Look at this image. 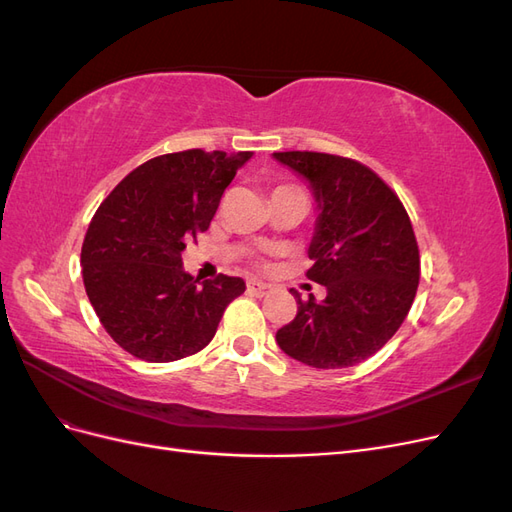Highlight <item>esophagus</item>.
Listing matches in <instances>:
<instances>
[{
	"instance_id": "esophagus-1",
	"label": "esophagus",
	"mask_w": 512,
	"mask_h": 512,
	"mask_svg": "<svg viewBox=\"0 0 512 512\" xmlns=\"http://www.w3.org/2000/svg\"><path fill=\"white\" fill-rule=\"evenodd\" d=\"M247 292L254 294V297H265V294L271 292V286L265 284V282H256V280H254V282L247 284Z\"/></svg>"
}]
</instances>
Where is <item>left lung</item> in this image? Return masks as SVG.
<instances>
[{"mask_svg":"<svg viewBox=\"0 0 512 512\" xmlns=\"http://www.w3.org/2000/svg\"><path fill=\"white\" fill-rule=\"evenodd\" d=\"M273 158L307 181L316 226L307 277L327 297L301 301L297 316L275 333L288 356L318 369L352 367L397 333L416 297L421 260L408 213L397 194L367 166L314 151Z\"/></svg>","mask_w":512,"mask_h":512,"instance_id":"8db88e82","label":"left lung"}]
</instances>
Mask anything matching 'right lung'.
I'll use <instances>...</instances> for the list:
<instances>
[{
    "label": "right lung",
    "mask_w": 512,
    "mask_h": 512,
    "mask_svg": "<svg viewBox=\"0 0 512 512\" xmlns=\"http://www.w3.org/2000/svg\"><path fill=\"white\" fill-rule=\"evenodd\" d=\"M252 151L188 149L138 168L106 196L81 250L83 282L106 333L136 359L170 363L203 350L241 277L198 282L185 243L209 228L224 190Z\"/></svg>",
    "instance_id": "obj_1"
}]
</instances>
